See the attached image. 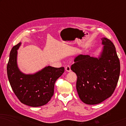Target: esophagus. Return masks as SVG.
Wrapping results in <instances>:
<instances>
[{"mask_svg":"<svg viewBox=\"0 0 126 126\" xmlns=\"http://www.w3.org/2000/svg\"><path fill=\"white\" fill-rule=\"evenodd\" d=\"M65 70H66V72H69L71 71V69H70V66H69V65H68V66H66V68H65Z\"/></svg>","mask_w":126,"mask_h":126,"instance_id":"obj_1","label":"esophagus"}]
</instances>
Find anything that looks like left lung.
Wrapping results in <instances>:
<instances>
[{"mask_svg": "<svg viewBox=\"0 0 126 126\" xmlns=\"http://www.w3.org/2000/svg\"><path fill=\"white\" fill-rule=\"evenodd\" d=\"M103 47L98 58L80 54L71 70L77 76L76 89L80 99L87 104H99L114 92L120 75V61L114 45L102 38Z\"/></svg>", "mask_w": 126, "mask_h": 126, "instance_id": "1", "label": "left lung"}]
</instances>
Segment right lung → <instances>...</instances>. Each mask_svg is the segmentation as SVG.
Segmentation results:
<instances>
[{"mask_svg":"<svg viewBox=\"0 0 126 126\" xmlns=\"http://www.w3.org/2000/svg\"><path fill=\"white\" fill-rule=\"evenodd\" d=\"M20 45L14 46L10 53L7 72L10 85L22 103L34 107L44 106L50 100L55 82L64 72V68L47 66L34 74L22 73L17 65V50Z\"/></svg>","mask_w":126,"mask_h":126,"instance_id":"right-lung-1","label":"right lung"}]
</instances>
